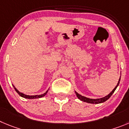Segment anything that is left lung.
<instances>
[{
    "instance_id": "1",
    "label": "left lung",
    "mask_w": 129,
    "mask_h": 129,
    "mask_svg": "<svg viewBox=\"0 0 129 129\" xmlns=\"http://www.w3.org/2000/svg\"><path fill=\"white\" fill-rule=\"evenodd\" d=\"M120 78H121V76H120V79H119L118 80V82L117 85H116V86H115V88L112 90L111 92L109 94L107 95L106 96H105V97H102V98H99V99H90V98H88V97H85V96H83L79 94L78 92H76L75 91L76 95L77 97H78L80 101H83V102H86V103H90V104H100V103H104V102H105V101H106L108 99H109L110 98L111 96L112 95V94L114 93V92H115V90L116 89V88H117L118 86L119 83H120Z\"/></svg>"
}]
</instances>
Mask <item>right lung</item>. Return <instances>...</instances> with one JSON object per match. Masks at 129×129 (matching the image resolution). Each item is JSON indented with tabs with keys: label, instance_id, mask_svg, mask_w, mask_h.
<instances>
[{
	"label": "right lung",
	"instance_id": "add662e5",
	"mask_svg": "<svg viewBox=\"0 0 129 129\" xmlns=\"http://www.w3.org/2000/svg\"><path fill=\"white\" fill-rule=\"evenodd\" d=\"M13 87H14V88L15 89L16 92H17V93H18V94L20 95L21 96V97H23V98H25V99H33L41 98V97H44V96H45L47 94V93H48V90H49V89H48V90H47V91L45 92V93H43V94H41V95H25V94H24V93H21V92H19L18 90L16 88L15 86H14V85H13Z\"/></svg>",
	"mask_w": 129,
	"mask_h": 129
}]
</instances>
